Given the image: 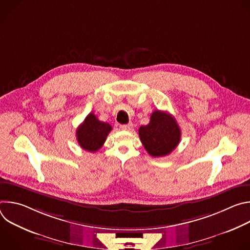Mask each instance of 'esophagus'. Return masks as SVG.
Returning a JSON list of instances; mask_svg holds the SVG:
<instances>
[{
  "instance_id": "obj_1",
  "label": "esophagus",
  "mask_w": 250,
  "mask_h": 250,
  "mask_svg": "<svg viewBox=\"0 0 250 250\" xmlns=\"http://www.w3.org/2000/svg\"><path fill=\"white\" fill-rule=\"evenodd\" d=\"M120 127H121L122 129H124V130H131V128H132V124L129 123V124H126V125H121Z\"/></svg>"
}]
</instances>
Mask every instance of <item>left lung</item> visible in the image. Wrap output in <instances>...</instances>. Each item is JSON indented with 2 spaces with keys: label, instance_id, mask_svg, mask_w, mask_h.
Wrapping results in <instances>:
<instances>
[{
  "label": "left lung",
  "instance_id": "left-lung-1",
  "mask_svg": "<svg viewBox=\"0 0 250 250\" xmlns=\"http://www.w3.org/2000/svg\"><path fill=\"white\" fill-rule=\"evenodd\" d=\"M138 134L148 154L160 157L170 154L177 147L181 129L173 116L156 110L150 116L149 124L139 127Z\"/></svg>",
  "mask_w": 250,
  "mask_h": 250
}]
</instances>
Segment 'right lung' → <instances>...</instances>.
Returning a JSON list of instances; mask_svg holds the SVG:
<instances>
[{
	"label": "right lung",
	"instance_id": "add662e5",
	"mask_svg": "<svg viewBox=\"0 0 250 250\" xmlns=\"http://www.w3.org/2000/svg\"><path fill=\"white\" fill-rule=\"evenodd\" d=\"M112 128L110 124L99 121L94 113H90L77 128L78 144L83 149L96 152L103 146Z\"/></svg>",
	"mask_w": 250,
	"mask_h": 250
}]
</instances>
